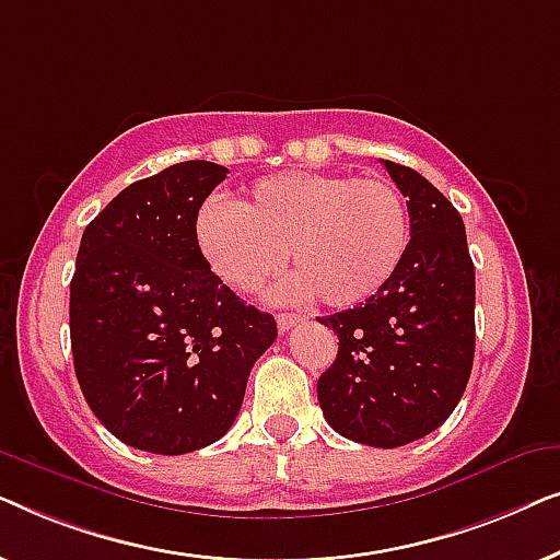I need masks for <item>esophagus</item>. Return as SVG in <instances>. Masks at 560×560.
Wrapping results in <instances>:
<instances>
[{"label":"esophagus","instance_id":"34e87169","mask_svg":"<svg viewBox=\"0 0 560 560\" xmlns=\"http://www.w3.org/2000/svg\"><path fill=\"white\" fill-rule=\"evenodd\" d=\"M298 320H301V316H295V313H280L278 316V328L282 334L285 331H290V328H293Z\"/></svg>","mask_w":560,"mask_h":560}]
</instances>
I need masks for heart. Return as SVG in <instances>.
I'll list each match as a JSON object with an SVG mask.
<instances>
[{
    "mask_svg": "<svg viewBox=\"0 0 560 560\" xmlns=\"http://www.w3.org/2000/svg\"><path fill=\"white\" fill-rule=\"evenodd\" d=\"M198 247L236 293H255L285 262L295 275L282 298H320L328 308L370 301L400 270L410 213L387 178L285 171L257 180L234 209L206 206Z\"/></svg>",
    "mask_w": 560,
    "mask_h": 560,
    "instance_id": "1",
    "label": "heart"
}]
</instances>
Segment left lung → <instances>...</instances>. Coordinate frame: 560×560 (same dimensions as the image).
I'll list each match as a JSON object with an SVG mask.
<instances>
[{
	"label": "left lung",
	"mask_w": 560,
	"mask_h": 560,
	"mask_svg": "<svg viewBox=\"0 0 560 560\" xmlns=\"http://www.w3.org/2000/svg\"><path fill=\"white\" fill-rule=\"evenodd\" d=\"M382 165L408 198V255L370 301L318 318L339 336L318 402L343 439L397 448L433 433L462 400L477 290L462 213L412 167Z\"/></svg>",
	"instance_id": "obj_1"
}]
</instances>
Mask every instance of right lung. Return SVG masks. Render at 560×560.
Segmentation results:
<instances>
[{
  "label": "right lung",
  "mask_w": 560,
  "mask_h": 560,
  "mask_svg": "<svg viewBox=\"0 0 560 560\" xmlns=\"http://www.w3.org/2000/svg\"><path fill=\"white\" fill-rule=\"evenodd\" d=\"M226 167L186 160L127 186L81 236L71 349L81 393L112 435L190 454L240 416L252 366L278 339L198 247L196 219Z\"/></svg>",
  "instance_id": "1"
}]
</instances>
